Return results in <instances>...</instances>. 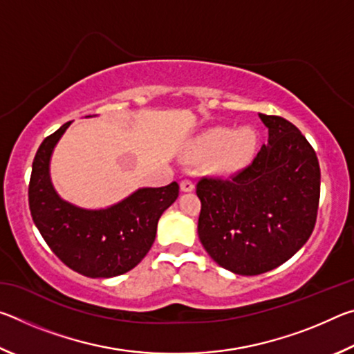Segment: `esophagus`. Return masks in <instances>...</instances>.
<instances>
[{"instance_id":"obj_1","label":"esophagus","mask_w":354,"mask_h":354,"mask_svg":"<svg viewBox=\"0 0 354 354\" xmlns=\"http://www.w3.org/2000/svg\"><path fill=\"white\" fill-rule=\"evenodd\" d=\"M179 187H181L183 192H192L195 189V184L194 181H190V179H183L181 184H179Z\"/></svg>"}]
</instances>
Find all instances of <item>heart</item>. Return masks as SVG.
<instances>
[{"instance_id":"b5f03b06","label":"heart","mask_w":354,"mask_h":354,"mask_svg":"<svg viewBox=\"0 0 354 354\" xmlns=\"http://www.w3.org/2000/svg\"><path fill=\"white\" fill-rule=\"evenodd\" d=\"M256 148V134L250 128H242L232 134L231 129L214 128L201 134L192 145L194 159H209V169L214 173H232L241 169L251 158Z\"/></svg>"}]
</instances>
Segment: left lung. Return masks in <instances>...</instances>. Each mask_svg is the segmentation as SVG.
Listing matches in <instances>:
<instances>
[{
  "mask_svg": "<svg viewBox=\"0 0 354 354\" xmlns=\"http://www.w3.org/2000/svg\"><path fill=\"white\" fill-rule=\"evenodd\" d=\"M268 142L227 179L201 178L198 237L207 254L236 274L270 272L308 242L320 200V165L299 129L259 113Z\"/></svg>",
  "mask_w": 354,
  "mask_h": 354,
  "instance_id": "8db88e82",
  "label": "left lung"
}]
</instances>
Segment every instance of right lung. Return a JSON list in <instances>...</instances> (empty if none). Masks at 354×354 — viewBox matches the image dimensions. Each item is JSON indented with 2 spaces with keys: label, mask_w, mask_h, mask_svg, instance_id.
I'll return each mask as SVG.
<instances>
[{
  "label": "right lung",
  "mask_w": 354,
  "mask_h": 354,
  "mask_svg": "<svg viewBox=\"0 0 354 354\" xmlns=\"http://www.w3.org/2000/svg\"><path fill=\"white\" fill-rule=\"evenodd\" d=\"M71 122L41 142L32 162L29 209L35 226L59 259L88 278H112L134 268L151 248L160 215L179 195L173 181L143 187L106 209H82L62 200L51 184L50 159Z\"/></svg>",
  "instance_id": "add662e5"
}]
</instances>
